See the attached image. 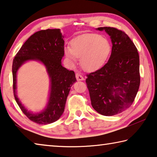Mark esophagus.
I'll use <instances>...</instances> for the list:
<instances>
[{
	"instance_id": "1",
	"label": "esophagus",
	"mask_w": 157,
	"mask_h": 157,
	"mask_svg": "<svg viewBox=\"0 0 157 157\" xmlns=\"http://www.w3.org/2000/svg\"><path fill=\"white\" fill-rule=\"evenodd\" d=\"M76 78L77 79V81H83L84 80L83 76L81 75L80 74H76Z\"/></svg>"
}]
</instances>
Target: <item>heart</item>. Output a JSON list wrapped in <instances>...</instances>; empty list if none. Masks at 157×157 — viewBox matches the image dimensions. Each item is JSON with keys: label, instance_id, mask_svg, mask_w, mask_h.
I'll list each match as a JSON object with an SVG mask.
<instances>
[{"label": "heart", "instance_id": "b5f03b06", "mask_svg": "<svg viewBox=\"0 0 157 157\" xmlns=\"http://www.w3.org/2000/svg\"><path fill=\"white\" fill-rule=\"evenodd\" d=\"M71 48L65 47L64 54L71 66L80 58L81 67L87 71H94L102 67L111 52V44L106 37L97 34H85L74 38Z\"/></svg>", "mask_w": 157, "mask_h": 157}]
</instances>
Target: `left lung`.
Returning <instances> with one entry per match:
<instances>
[{
    "mask_svg": "<svg viewBox=\"0 0 157 157\" xmlns=\"http://www.w3.org/2000/svg\"><path fill=\"white\" fill-rule=\"evenodd\" d=\"M112 42L111 55L100 69L87 75L86 83L93 109L105 116L120 113L134 101L140 86L139 56L125 33L111 27H100Z\"/></svg>",
    "mask_w": 157,
    "mask_h": 157,
    "instance_id": "8db88e82",
    "label": "left lung"
}]
</instances>
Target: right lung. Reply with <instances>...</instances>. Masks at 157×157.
Here are the masks:
<instances>
[{
    "label": "right lung",
    "mask_w": 157,
    "mask_h": 157,
    "mask_svg": "<svg viewBox=\"0 0 157 157\" xmlns=\"http://www.w3.org/2000/svg\"><path fill=\"white\" fill-rule=\"evenodd\" d=\"M64 35L60 29H47L35 33L25 41L12 63L14 98L22 112L33 122L47 124L60 118L65 110L71 87L76 81L75 73L64 67ZM28 61H36L45 66L50 78V93L46 106L39 112L28 111L17 96L16 76L20 67Z\"/></svg>",
    "instance_id": "obj_1"
}]
</instances>
